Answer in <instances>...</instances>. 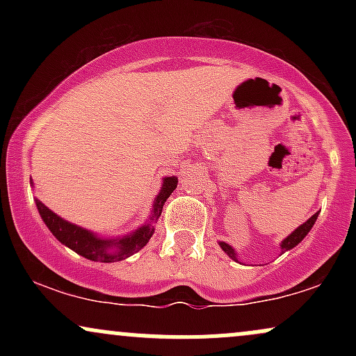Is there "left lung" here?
I'll list each match as a JSON object with an SVG mask.
<instances>
[{
	"label": "left lung",
	"instance_id": "1",
	"mask_svg": "<svg viewBox=\"0 0 356 356\" xmlns=\"http://www.w3.org/2000/svg\"><path fill=\"white\" fill-rule=\"evenodd\" d=\"M318 214H320V212H316V214H313L312 218L306 220V222L301 224V226H298L296 229L291 232V234L286 236V238H284L283 241H281V244H280V246H281V254H283V252H286V251H289V249L296 248L298 244H300L301 241H303V239L306 238V236H308V232L312 231V227L314 226V222H316ZM219 246H220V249H222L224 252H226L227 256L231 257L232 261H236V263H241L239 257H238V252H236V249L232 248L231 244L224 243V241H219Z\"/></svg>",
	"mask_w": 356,
	"mask_h": 356
}]
</instances>
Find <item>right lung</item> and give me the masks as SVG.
I'll list each match as a JSON object with an SVG mask.
<instances>
[{
    "label": "right lung",
    "mask_w": 356,
    "mask_h": 356,
    "mask_svg": "<svg viewBox=\"0 0 356 356\" xmlns=\"http://www.w3.org/2000/svg\"><path fill=\"white\" fill-rule=\"evenodd\" d=\"M175 187H177V177L170 175V177L162 179V187L159 194L155 195L152 211L147 220L136 231L129 232V234L120 236V238H100L97 232L85 229V227L76 226V224L68 222L67 219L60 218L51 209H48L40 199H35L36 207H38L40 216H42L43 222L47 224L48 229L51 234L75 251L76 254L87 257L90 261H99V263H115V261H122L130 257L136 252L140 251L142 248L149 243L155 231V222L161 218L162 207L169 195L172 194Z\"/></svg>",
    "instance_id": "obj_1"
}]
</instances>
